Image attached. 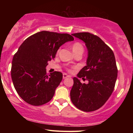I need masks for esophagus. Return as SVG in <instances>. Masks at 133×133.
<instances>
[{
	"instance_id": "esophagus-1",
	"label": "esophagus",
	"mask_w": 133,
	"mask_h": 133,
	"mask_svg": "<svg viewBox=\"0 0 133 133\" xmlns=\"http://www.w3.org/2000/svg\"><path fill=\"white\" fill-rule=\"evenodd\" d=\"M68 77H70V76H68L66 74H65V73L63 74V79H66V78Z\"/></svg>"
}]
</instances>
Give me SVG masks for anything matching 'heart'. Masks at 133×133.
<instances>
[{"label": "heart", "mask_w": 133, "mask_h": 133, "mask_svg": "<svg viewBox=\"0 0 133 133\" xmlns=\"http://www.w3.org/2000/svg\"><path fill=\"white\" fill-rule=\"evenodd\" d=\"M71 48L75 55L79 53L83 54V51H84V47H83V45L81 42H75L72 43L71 45ZM59 50L57 51V53H59ZM68 71H71V69H68Z\"/></svg>", "instance_id": "b5f03b06"}]
</instances>
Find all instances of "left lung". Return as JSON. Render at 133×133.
<instances>
[{"instance_id":"1","label":"left lung","mask_w":133,"mask_h":133,"mask_svg":"<svg viewBox=\"0 0 133 133\" xmlns=\"http://www.w3.org/2000/svg\"><path fill=\"white\" fill-rule=\"evenodd\" d=\"M72 35L84 42L88 49L87 65L77 76L88 81V83H82L74 77L71 100L79 110L93 111L105 104L114 89L117 77L115 56L111 49L97 36L88 32Z\"/></svg>"}]
</instances>
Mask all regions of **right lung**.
Listing matches in <instances>:
<instances>
[{
	"label": "right lung",
	"instance_id": "1",
	"mask_svg": "<svg viewBox=\"0 0 133 133\" xmlns=\"http://www.w3.org/2000/svg\"><path fill=\"white\" fill-rule=\"evenodd\" d=\"M74 40L66 33L42 31L25 40L14 55L11 74L16 91L25 102L40 106L50 101L62 80V73L48 76V62L56 57L59 47Z\"/></svg>",
	"mask_w": 133,
	"mask_h": 133
}]
</instances>
